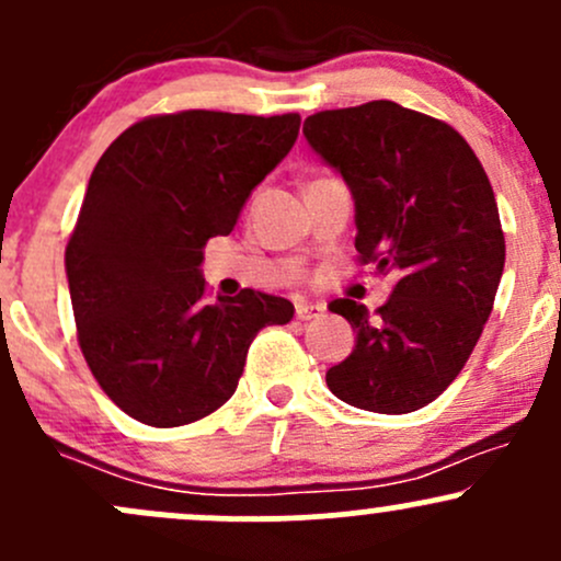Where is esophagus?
Masks as SVG:
<instances>
[{
  "mask_svg": "<svg viewBox=\"0 0 561 561\" xmlns=\"http://www.w3.org/2000/svg\"><path fill=\"white\" fill-rule=\"evenodd\" d=\"M322 311H325V306L309 304V300H298V304H296V317L300 322L317 320V317H322Z\"/></svg>",
  "mask_w": 561,
  "mask_h": 561,
  "instance_id": "34e87169",
  "label": "esophagus"
}]
</instances>
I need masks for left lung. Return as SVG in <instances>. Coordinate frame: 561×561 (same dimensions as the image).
<instances>
[{
	"label": "left lung",
	"instance_id": "obj_1",
	"mask_svg": "<svg viewBox=\"0 0 561 561\" xmlns=\"http://www.w3.org/2000/svg\"><path fill=\"white\" fill-rule=\"evenodd\" d=\"M304 137L350 187L359 261L394 274L379 317L328 306L357 339L325 381L355 409L409 414L457 379L492 314L505 239L489 176L451 126L387 99L317 112Z\"/></svg>",
	"mask_w": 561,
	"mask_h": 561
}]
</instances>
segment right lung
Here are the masks:
<instances>
[{"mask_svg":"<svg viewBox=\"0 0 561 561\" xmlns=\"http://www.w3.org/2000/svg\"><path fill=\"white\" fill-rule=\"evenodd\" d=\"M298 115L187 110L134 123L99 158L67 276L88 368L117 409L180 427L236 392L257 330L285 325L287 298L241 290L204 300V244L298 139Z\"/></svg>","mask_w":561,"mask_h":561,"instance_id":"1","label":"right lung"}]
</instances>
